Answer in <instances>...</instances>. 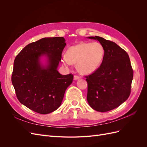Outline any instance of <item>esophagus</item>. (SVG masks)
Returning a JSON list of instances; mask_svg holds the SVG:
<instances>
[{
    "mask_svg": "<svg viewBox=\"0 0 147 147\" xmlns=\"http://www.w3.org/2000/svg\"><path fill=\"white\" fill-rule=\"evenodd\" d=\"M81 77L79 76V75H75L74 76V80H78V79H80Z\"/></svg>",
    "mask_w": 147,
    "mask_h": 147,
    "instance_id": "obj_1",
    "label": "esophagus"
}]
</instances>
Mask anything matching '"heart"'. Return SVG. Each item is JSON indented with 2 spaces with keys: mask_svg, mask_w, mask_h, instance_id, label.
I'll return each mask as SVG.
<instances>
[{
  "mask_svg": "<svg viewBox=\"0 0 147 147\" xmlns=\"http://www.w3.org/2000/svg\"><path fill=\"white\" fill-rule=\"evenodd\" d=\"M63 62L65 66L77 63V67L82 74H89L99 68L104 56V48L99 42H82L70 47Z\"/></svg>",
  "mask_w": 147,
  "mask_h": 147,
  "instance_id": "heart-1",
  "label": "heart"
}]
</instances>
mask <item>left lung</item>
Wrapping results in <instances>:
<instances>
[{
	"label": "left lung",
	"instance_id": "8db88e82",
	"mask_svg": "<svg viewBox=\"0 0 147 147\" xmlns=\"http://www.w3.org/2000/svg\"><path fill=\"white\" fill-rule=\"evenodd\" d=\"M104 48V56L99 68L86 76L87 100L94 110L108 112L118 107L129 96L133 69L127 52L117 43L95 36Z\"/></svg>",
	"mask_w": 147,
	"mask_h": 147
}]
</instances>
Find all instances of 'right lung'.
I'll return each instance as SVG.
<instances>
[{"mask_svg":"<svg viewBox=\"0 0 147 147\" xmlns=\"http://www.w3.org/2000/svg\"><path fill=\"white\" fill-rule=\"evenodd\" d=\"M65 39L46 37L29 43L14 61L11 82L22 104L40 114H48L59 107L66 89L72 83V74L61 75L57 70ZM47 55L49 64L43 68L39 57Z\"/></svg>","mask_w":147,"mask_h":147,"instance_id":"obj_1","label":"right lung"}]
</instances>
